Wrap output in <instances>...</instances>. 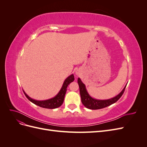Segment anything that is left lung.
Listing matches in <instances>:
<instances>
[{
    "label": "left lung",
    "instance_id": "obj_1",
    "mask_svg": "<svg viewBox=\"0 0 147 147\" xmlns=\"http://www.w3.org/2000/svg\"><path fill=\"white\" fill-rule=\"evenodd\" d=\"M78 83L80 88V93L82 104L85 107L91 110H97L103 109L115 103V102L121 97L126 86L123 88V90L121 91L119 94L113 97V98L105 100H100L94 99L90 96V95L88 94V92L86 90L85 84L82 82L81 79L80 78H78Z\"/></svg>",
    "mask_w": 147,
    "mask_h": 147
}]
</instances>
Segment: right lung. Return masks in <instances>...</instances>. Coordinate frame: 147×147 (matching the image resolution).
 Instances as JSON below:
<instances>
[{
    "label": "right lung",
    "mask_w": 147,
    "mask_h": 147,
    "mask_svg": "<svg viewBox=\"0 0 147 147\" xmlns=\"http://www.w3.org/2000/svg\"><path fill=\"white\" fill-rule=\"evenodd\" d=\"M74 79L75 78H74V74L70 75V76H69L64 80L63 86H62V88L60 90L59 92L57 93L54 97H53V98L50 99H47L45 100H35L30 97L24 91V90H23V92L26 97H27L30 102H32L33 104L40 107H43L45 109H56L63 104L64 99V97L65 95V92L67 91V88L68 85L71 82H74Z\"/></svg>",
    "instance_id": "right-lung-1"
}]
</instances>
